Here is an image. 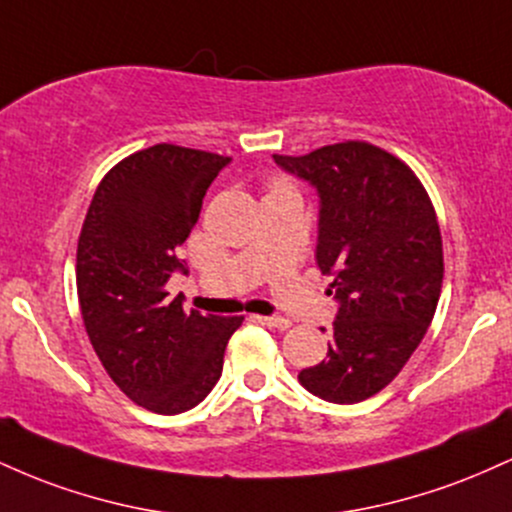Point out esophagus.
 I'll return each instance as SVG.
<instances>
[{
  "instance_id": "esophagus-1",
  "label": "esophagus",
  "mask_w": 512,
  "mask_h": 512,
  "mask_svg": "<svg viewBox=\"0 0 512 512\" xmlns=\"http://www.w3.org/2000/svg\"><path fill=\"white\" fill-rule=\"evenodd\" d=\"M255 320L267 327H276V330H289L291 327L289 317H279V315H255Z\"/></svg>"
}]
</instances>
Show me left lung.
Returning a JSON list of instances; mask_svg holds the SVG:
<instances>
[{
    "instance_id": "1",
    "label": "left lung",
    "mask_w": 512,
    "mask_h": 512,
    "mask_svg": "<svg viewBox=\"0 0 512 512\" xmlns=\"http://www.w3.org/2000/svg\"><path fill=\"white\" fill-rule=\"evenodd\" d=\"M274 161L320 195L315 260L339 301L327 358L298 380L327 402H363L397 378L436 315V209L414 170L375 144L349 139Z\"/></svg>"
}]
</instances>
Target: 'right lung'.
I'll return each mask as SVG.
<instances>
[{
	"mask_svg": "<svg viewBox=\"0 0 512 512\" xmlns=\"http://www.w3.org/2000/svg\"><path fill=\"white\" fill-rule=\"evenodd\" d=\"M228 156L156 144L105 173L81 226L76 293L93 351L125 395L156 414L197 407L219 383L223 351L243 317L202 315L170 301L187 274L175 250Z\"/></svg>",
	"mask_w": 512,
	"mask_h": 512,
	"instance_id": "obj_1",
	"label": "right lung"
}]
</instances>
